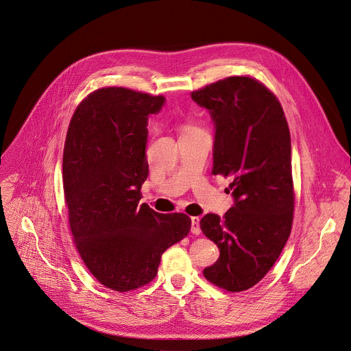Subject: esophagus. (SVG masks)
I'll return each mask as SVG.
<instances>
[{
  "mask_svg": "<svg viewBox=\"0 0 351 351\" xmlns=\"http://www.w3.org/2000/svg\"><path fill=\"white\" fill-rule=\"evenodd\" d=\"M191 232H193L194 235H199V234H201L199 217H191Z\"/></svg>",
  "mask_w": 351,
  "mask_h": 351,
  "instance_id": "34e87169",
  "label": "esophagus"
}]
</instances>
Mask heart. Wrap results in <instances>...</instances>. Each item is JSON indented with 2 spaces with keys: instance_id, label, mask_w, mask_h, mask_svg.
Masks as SVG:
<instances>
[{
  "instance_id": "heart-1",
  "label": "heart",
  "mask_w": 351,
  "mask_h": 351,
  "mask_svg": "<svg viewBox=\"0 0 351 351\" xmlns=\"http://www.w3.org/2000/svg\"><path fill=\"white\" fill-rule=\"evenodd\" d=\"M193 128H195V127H191V125H187V127H184V131H186V130H193Z\"/></svg>"
}]
</instances>
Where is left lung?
Returning <instances> with one entry per match:
<instances>
[{"mask_svg": "<svg viewBox=\"0 0 351 351\" xmlns=\"http://www.w3.org/2000/svg\"><path fill=\"white\" fill-rule=\"evenodd\" d=\"M215 123L213 175L230 176L234 206L208 213L202 232L220 257L204 276L241 293L257 285L279 258L291 232L294 187L291 138L279 99L249 76H230L191 93Z\"/></svg>", "mask_w": 351, "mask_h": 351, "instance_id": "obj_1", "label": "left lung"}]
</instances>
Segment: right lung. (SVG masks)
<instances>
[{"label":"right lung","mask_w":351,"mask_h":351,"mask_svg":"<svg viewBox=\"0 0 351 351\" xmlns=\"http://www.w3.org/2000/svg\"><path fill=\"white\" fill-rule=\"evenodd\" d=\"M162 95L104 87L76 108L62 156L64 195L76 249L93 276L124 293L150 283L162 253L189 235L183 213L139 205L149 175V114Z\"/></svg>","instance_id":"1"}]
</instances>
